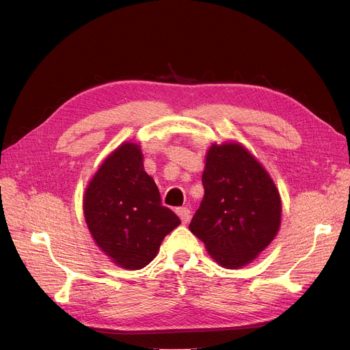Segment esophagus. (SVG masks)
I'll return each instance as SVG.
<instances>
[{"mask_svg": "<svg viewBox=\"0 0 350 350\" xmlns=\"http://www.w3.org/2000/svg\"><path fill=\"white\" fill-rule=\"evenodd\" d=\"M176 215L179 216V219H181L183 224H188L189 217H191V211H189V208L187 207H179L176 208Z\"/></svg>", "mask_w": 350, "mask_h": 350, "instance_id": "obj_1", "label": "esophagus"}]
</instances>
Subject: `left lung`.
<instances>
[{
    "label": "left lung",
    "instance_id": "obj_1",
    "mask_svg": "<svg viewBox=\"0 0 350 350\" xmlns=\"http://www.w3.org/2000/svg\"><path fill=\"white\" fill-rule=\"evenodd\" d=\"M201 183L204 197L189 230L220 266H245L279 230L282 203L276 185L238 143L210 147Z\"/></svg>",
    "mask_w": 350,
    "mask_h": 350
}]
</instances>
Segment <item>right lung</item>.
<instances>
[{"label": "right lung", "instance_id": "add662e5", "mask_svg": "<svg viewBox=\"0 0 350 350\" xmlns=\"http://www.w3.org/2000/svg\"><path fill=\"white\" fill-rule=\"evenodd\" d=\"M84 217L98 247L120 267L139 270L181 220L162 206L140 147L124 143L105 159L84 194Z\"/></svg>", "mask_w": 350, "mask_h": 350}]
</instances>
